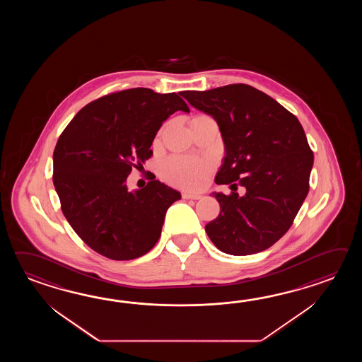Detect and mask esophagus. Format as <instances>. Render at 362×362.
Returning <instances> with one entry per match:
<instances>
[{
    "instance_id": "obj_1",
    "label": "esophagus",
    "mask_w": 362,
    "mask_h": 362,
    "mask_svg": "<svg viewBox=\"0 0 362 362\" xmlns=\"http://www.w3.org/2000/svg\"><path fill=\"white\" fill-rule=\"evenodd\" d=\"M182 198L184 199H194L198 200L202 198V195L200 194H192V192H182Z\"/></svg>"
}]
</instances>
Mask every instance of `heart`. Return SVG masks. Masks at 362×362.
I'll list each match as a JSON object with an SVG mask.
<instances>
[{"mask_svg":"<svg viewBox=\"0 0 362 362\" xmlns=\"http://www.w3.org/2000/svg\"><path fill=\"white\" fill-rule=\"evenodd\" d=\"M211 170V163L198 158L170 156L160 167V173L170 184L184 189H199Z\"/></svg>","mask_w":362,"mask_h":362,"instance_id":"1","label":"heart"}]
</instances>
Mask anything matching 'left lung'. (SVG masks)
Wrapping results in <instances>:
<instances>
[{"instance_id": "1", "label": "left lung", "mask_w": 362, "mask_h": 362, "mask_svg": "<svg viewBox=\"0 0 362 362\" xmlns=\"http://www.w3.org/2000/svg\"><path fill=\"white\" fill-rule=\"evenodd\" d=\"M192 107L212 116L225 145L214 192L220 215L206 225L208 237L225 254L245 256L273 246L293 225L309 192L313 153L290 111L251 85L180 93ZM247 187L242 197L238 185Z\"/></svg>"}]
</instances>
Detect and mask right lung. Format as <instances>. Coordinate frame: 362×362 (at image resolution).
<instances>
[{"instance_id": "1", "label": "right lung", "mask_w": 362, "mask_h": 362, "mask_svg": "<svg viewBox=\"0 0 362 362\" xmlns=\"http://www.w3.org/2000/svg\"><path fill=\"white\" fill-rule=\"evenodd\" d=\"M176 111L190 112L176 93L133 88L93 100L62 132L53 154L62 212L102 256L132 260L148 252L167 209L181 199L155 177L134 192L125 184L132 168L153 155L156 132Z\"/></svg>"}]
</instances>
